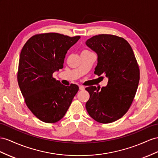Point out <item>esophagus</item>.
Returning a JSON list of instances; mask_svg holds the SVG:
<instances>
[{
	"label": "esophagus",
	"instance_id": "34e87169",
	"mask_svg": "<svg viewBox=\"0 0 158 158\" xmlns=\"http://www.w3.org/2000/svg\"><path fill=\"white\" fill-rule=\"evenodd\" d=\"M79 90H84L85 89V87L82 85H79Z\"/></svg>",
	"mask_w": 158,
	"mask_h": 158
}]
</instances>
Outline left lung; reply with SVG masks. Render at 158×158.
<instances>
[{
  "label": "left lung",
  "mask_w": 158,
  "mask_h": 158,
  "mask_svg": "<svg viewBox=\"0 0 158 158\" xmlns=\"http://www.w3.org/2000/svg\"><path fill=\"white\" fill-rule=\"evenodd\" d=\"M85 43L98 54L94 73L108 78L101 90L95 86L85 88L90 95L86 110L98 122H114L126 114L135 98L139 81L138 64L130 44L122 37L102 34Z\"/></svg>",
  "instance_id": "8db88e82"
}]
</instances>
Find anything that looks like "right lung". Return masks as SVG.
I'll return each instance as SVG.
<instances>
[{"instance_id": "right-lung-1", "label": "right lung", "mask_w": 158, "mask_h": 158, "mask_svg": "<svg viewBox=\"0 0 158 158\" xmlns=\"http://www.w3.org/2000/svg\"><path fill=\"white\" fill-rule=\"evenodd\" d=\"M80 39L55 33L35 35L20 54L17 80L27 106L43 122H57L65 115L79 90L52 77L63 67L67 51Z\"/></svg>"}]
</instances>
